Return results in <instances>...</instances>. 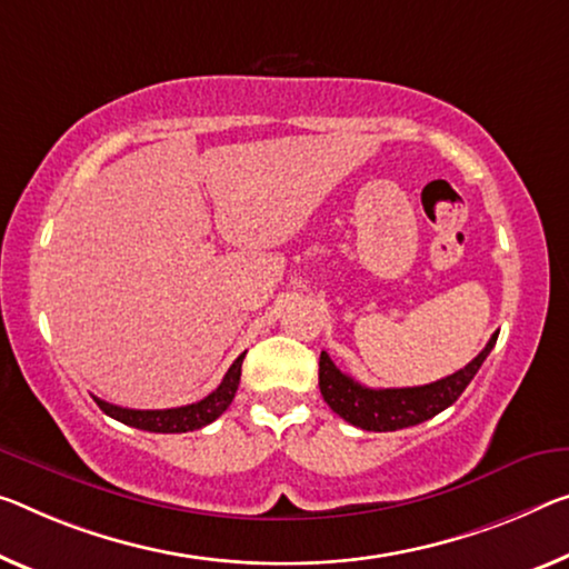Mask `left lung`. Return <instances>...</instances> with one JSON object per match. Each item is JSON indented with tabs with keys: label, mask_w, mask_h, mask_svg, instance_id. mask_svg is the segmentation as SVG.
<instances>
[{
	"label": "left lung",
	"mask_w": 569,
	"mask_h": 569,
	"mask_svg": "<svg viewBox=\"0 0 569 569\" xmlns=\"http://www.w3.org/2000/svg\"><path fill=\"white\" fill-rule=\"evenodd\" d=\"M498 333L491 336L483 351H480L466 369L445 376L440 381L425 383V387H405V389H369L363 383L353 381L351 376H346L336 363L330 361V356L320 353V395L328 401V407L333 409L338 417H343L346 422L369 432H395L405 430L432 419L440 415L442 409H448L452 401L466 391V387L473 381L480 363L486 361L491 348L496 346Z\"/></svg>",
	"instance_id": "obj_1"
}]
</instances>
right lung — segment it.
Returning a JSON list of instances; mask_svg holds the SVG:
<instances>
[{
    "instance_id": "right-lung-1",
    "label": "right lung",
    "mask_w": 569,
    "mask_h": 569,
    "mask_svg": "<svg viewBox=\"0 0 569 569\" xmlns=\"http://www.w3.org/2000/svg\"><path fill=\"white\" fill-rule=\"evenodd\" d=\"M241 353L236 361L231 363V369L226 371L223 381L218 383V389L211 391V395L203 397L196 405H186V407H174V409H127V407H117L109 405L99 397L96 405H99L101 412H107L109 417L119 419L129 427H137V430H147V432H193L200 430V427L211 425L213 419L221 417L226 409L236 397V389H239V379H241V363H243Z\"/></svg>"
}]
</instances>
